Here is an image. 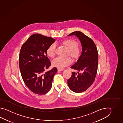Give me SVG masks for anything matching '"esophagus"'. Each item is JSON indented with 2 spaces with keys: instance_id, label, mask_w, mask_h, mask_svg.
Listing matches in <instances>:
<instances>
[{
  "instance_id": "esophagus-1",
  "label": "esophagus",
  "mask_w": 123,
  "mask_h": 123,
  "mask_svg": "<svg viewBox=\"0 0 123 123\" xmlns=\"http://www.w3.org/2000/svg\"><path fill=\"white\" fill-rule=\"evenodd\" d=\"M58 71H62L64 70L63 68H58Z\"/></svg>"
}]
</instances>
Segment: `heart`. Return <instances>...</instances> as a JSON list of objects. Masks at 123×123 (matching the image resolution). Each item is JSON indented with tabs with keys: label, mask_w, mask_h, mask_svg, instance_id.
<instances>
[{
	"label": "heart",
	"mask_w": 123,
	"mask_h": 123,
	"mask_svg": "<svg viewBox=\"0 0 123 123\" xmlns=\"http://www.w3.org/2000/svg\"><path fill=\"white\" fill-rule=\"evenodd\" d=\"M59 44L67 49L66 55L69 56L74 60H78L82 53V47L78 45V43L75 40L67 39L61 41ZM47 55L50 58H53L55 55V46L52 43L48 47L46 50ZM72 60L69 57H58L52 62V65L55 67L62 68L70 65Z\"/></svg>",
	"instance_id": "obj_1"
}]
</instances>
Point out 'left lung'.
<instances>
[{
	"mask_svg": "<svg viewBox=\"0 0 123 123\" xmlns=\"http://www.w3.org/2000/svg\"><path fill=\"white\" fill-rule=\"evenodd\" d=\"M72 35H75L80 40L82 53L77 62L71 67L78 73L72 72L67 82L72 91L81 93L88 89L95 80L98 66V52L92 39L81 31H74L68 36Z\"/></svg>",
	"mask_w": 123,
	"mask_h": 123,
	"instance_id": "left-lung-1",
	"label": "left lung"
}]
</instances>
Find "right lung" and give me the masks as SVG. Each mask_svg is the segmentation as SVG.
<instances>
[{"label":"right lung","mask_w":123,"mask_h":123,"mask_svg":"<svg viewBox=\"0 0 123 123\" xmlns=\"http://www.w3.org/2000/svg\"><path fill=\"white\" fill-rule=\"evenodd\" d=\"M55 41L52 37L34 34L21 47L19 58L21 75L26 86L35 94H46L51 88L57 68L45 71L51 65L46 50Z\"/></svg>","instance_id":"1"}]
</instances>
